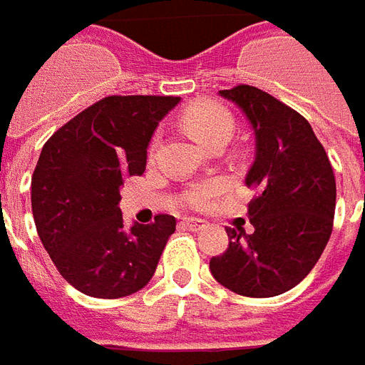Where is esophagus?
I'll return each instance as SVG.
<instances>
[{"mask_svg": "<svg viewBox=\"0 0 365 365\" xmlns=\"http://www.w3.org/2000/svg\"><path fill=\"white\" fill-rule=\"evenodd\" d=\"M182 225L188 226L190 230H200V228H205V226H207V220H202V218H195V216H185V218H182Z\"/></svg>", "mask_w": 365, "mask_h": 365, "instance_id": "obj_1", "label": "esophagus"}]
</instances>
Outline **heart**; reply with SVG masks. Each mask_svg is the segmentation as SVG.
Masks as SVG:
<instances>
[{"label":"heart","mask_w":365,"mask_h":365,"mask_svg":"<svg viewBox=\"0 0 365 365\" xmlns=\"http://www.w3.org/2000/svg\"><path fill=\"white\" fill-rule=\"evenodd\" d=\"M182 127L195 139L212 149L216 145H226L235 130V119L225 105L216 101H197L188 105L180 115ZM220 187L216 182L195 185L188 190V198L195 207H208L218 195Z\"/></svg>","instance_id":"b5f03b06"}]
</instances>
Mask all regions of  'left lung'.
I'll use <instances>...</instances> for the list:
<instances>
[{
  "mask_svg": "<svg viewBox=\"0 0 365 365\" xmlns=\"http://www.w3.org/2000/svg\"><path fill=\"white\" fill-rule=\"evenodd\" d=\"M220 95L245 110L256 135L246 185L252 232L226 228L228 248L210 258V272L240 296L270 298L310 274L328 245L336 210L330 158L298 110L258 87L236 85Z\"/></svg>",
  "mask_w": 365,
  "mask_h": 365,
  "instance_id": "obj_1",
  "label": "left lung"
}]
</instances>
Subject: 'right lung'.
Segmentation results:
<instances>
[{
    "label": "right lung",
    "instance_id": "add662e5",
    "mask_svg": "<svg viewBox=\"0 0 365 365\" xmlns=\"http://www.w3.org/2000/svg\"><path fill=\"white\" fill-rule=\"evenodd\" d=\"M178 97L110 95L55 130L31 177L37 235L57 270L93 298H123L145 288L177 220L123 225V177L143 175L158 120Z\"/></svg>",
    "mask_w": 365,
    "mask_h": 365
}]
</instances>
